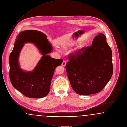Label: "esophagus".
Segmentation results:
<instances>
[{"mask_svg": "<svg viewBox=\"0 0 127 127\" xmlns=\"http://www.w3.org/2000/svg\"><path fill=\"white\" fill-rule=\"evenodd\" d=\"M66 64V61H63L62 63V65L63 66H65Z\"/></svg>", "mask_w": 127, "mask_h": 127, "instance_id": "34e87169", "label": "esophagus"}]
</instances>
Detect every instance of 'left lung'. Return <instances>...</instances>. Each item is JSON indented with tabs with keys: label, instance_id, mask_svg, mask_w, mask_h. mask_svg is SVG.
Masks as SVG:
<instances>
[{
	"label": "left lung",
	"instance_id": "left-lung-1",
	"mask_svg": "<svg viewBox=\"0 0 127 127\" xmlns=\"http://www.w3.org/2000/svg\"><path fill=\"white\" fill-rule=\"evenodd\" d=\"M112 56L106 36L102 33L95 37L90 46L68 55L66 69L73 90L81 95L102 91L113 74Z\"/></svg>",
	"mask_w": 127,
	"mask_h": 127
}]
</instances>
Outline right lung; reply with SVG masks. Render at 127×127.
Listing matches in <instances>:
<instances>
[{
  "mask_svg": "<svg viewBox=\"0 0 127 127\" xmlns=\"http://www.w3.org/2000/svg\"><path fill=\"white\" fill-rule=\"evenodd\" d=\"M13 49L9 58V78L12 85L26 97L38 98L46 97L50 89V84L56 67L63 59H55L47 54L52 49L47 36L36 30H25L16 37ZM35 44L43 57L35 69L31 72H24L19 66L18 56L24 44Z\"/></svg>",
  "mask_w": 127,
  "mask_h": 127,
  "instance_id": "1",
  "label": "right lung"
}]
</instances>
